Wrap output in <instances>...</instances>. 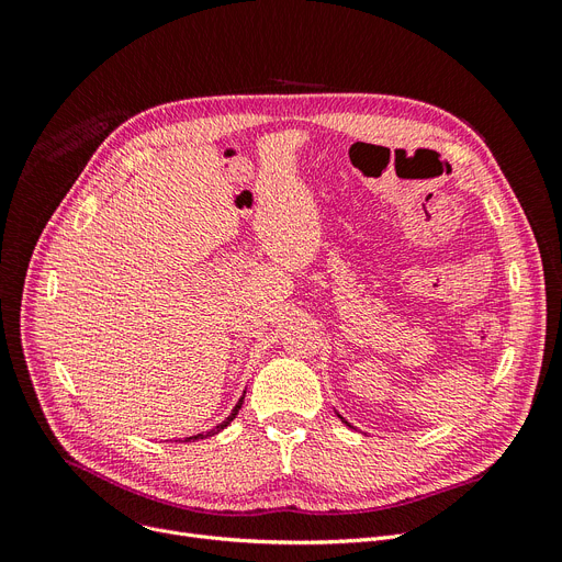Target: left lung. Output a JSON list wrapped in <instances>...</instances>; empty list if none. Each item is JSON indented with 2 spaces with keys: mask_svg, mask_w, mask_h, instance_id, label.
Instances as JSON below:
<instances>
[{
  "mask_svg": "<svg viewBox=\"0 0 562 562\" xmlns=\"http://www.w3.org/2000/svg\"><path fill=\"white\" fill-rule=\"evenodd\" d=\"M339 419H341V422H344V424H348V422H346V419H344V417H341V415H339ZM348 426H350V424H348Z\"/></svg>",
  "mask_w": 562,
  "mask_h": 562,
  "instance_id": "obj_1",
  "label": "left lung"
}]
</instances>
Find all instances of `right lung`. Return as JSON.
<instances>
[{
	"label": "right lung",
	"instance_id": "add662e5",
	"mask_svg": "<svg viewBox=\"0 0 562 562\" xmlns=\"http://www.w3.org/2000/svg\"><path fill=\"white\" fill-rule=\"evenodd\" d=\"M244 396H246V392H244ZM244 396L239 398V403H236V405H234V409L229 412V417H227L225 422H221V424H218V426H214L212 430H206V432H198V435H193V437H187L184 441H195V439H204V437H212V435L221 432V430H223L225 426H229V424H232V419H234L236 415H239V409H241V405H244Z\"/></svg>",
	"mask_w": 562,
	"mask_h": 562
}]
</instances>
